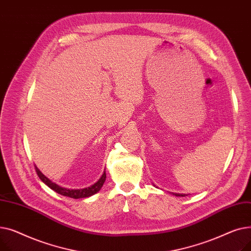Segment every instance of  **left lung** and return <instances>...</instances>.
I'll list each match as a JSON object with an SVG mask.
<instances>
[{"label": "left lung", "mask_w": 251, "mask_h": 251, "mask_svg": "<svg viewBox=\"0 0 251 251\" xmlns=\"http://www.w3.org/2000/svg\"><path fill=\"white\" fill-rule=\"evenodd\" d=\"M176 196H185L186 194H182V193H175Z\"/></svg>", "instance_id": "obj_1"}]
</instances>
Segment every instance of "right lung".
<instances>
[{
	"instance_id": "1",
	"label": "right lung",
	"mask_w": 251,
	"mask_h": 251,
	"mask_svg": "<svg viewBox=\"0 0 251 251\" xmlns=\"http://www.w3.org/2000/svg\"><path fill=\"white\" fill-rule=\"evenodd\" d=\"M35 171L37 173V176L39 177V179H41L46 185H48L50 189H52L54 191H56L57 193L61 194V195H64V196H68V197H71V199H84V197H89L91 195L96 194L97 192H99L100 190V188L102 187L103 183L105 181V171L103 172V174L101 175V177L99 179L98 182H96L94 185H91L90 187H87V188H83V189H67V188H64V187H61L59 186L58 184L51 182L49 178H47L41 171L38 170V168L35 166Z\"/></svg>"
}]
</instances>
